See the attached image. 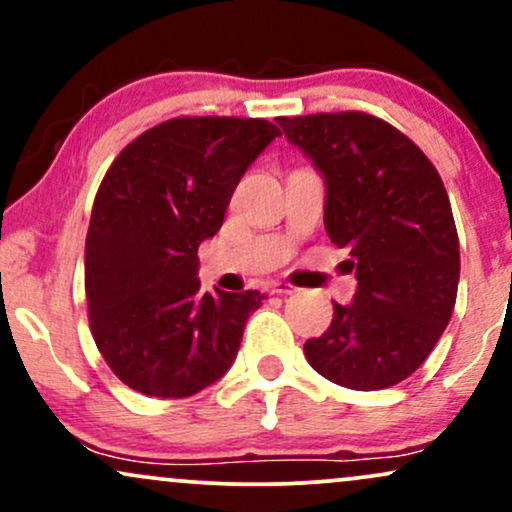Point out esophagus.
<instances>
[{
	"instance_id": "34e87169",
	"label": "esophagus",
	"mask_w": 512,
	"mask_h": 512,
	"mask_svg": "<svg viewBox=\"0 0 512 512\" xmlns=\"http://www.w3.org/2000/svg\"><path fill=\"white\" fill-rule=\"evenodd\" d=\"M272 293H279V296H289V293H296V286L289 284V281H274L272 289H269Z\"/></svg>"
}]
</instances>
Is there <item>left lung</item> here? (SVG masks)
Wrapping results in <instances>:
<instances>
[{
	"label": "left lung",
	"instance_id": "left-lung-1",
	"mask_svg": "<svg viewBox=\"0 0 512 512\" xmlns=\"http://www.w3.org/2000/svg\"><path fill=\"white\" fill-rule=\"evenodd\" d=\"M276 122L325 175L327 236L349 250L358 279L354 303H334L332 325L305 342V358L351 390L402 383L455 308L460 240L443 180L407 134L361 110Z\"/></svg>",
	"mask_w": 512,
	"mask_h": 512
}]
</instances>
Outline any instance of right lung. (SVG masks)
I'll return each mask as SVG.
<instances>
[{
  "mask_svg": "<svg viewBox=\"0 0 512 512\" xmlns=\"http://www.w3.org/2000/svg\"><path fill=\"white\" fill-rule=\"evenodd\" d=\"M279 127L260 117H173L110 163L86 233V303L110 370L149 397H190L240 349L260 291L202 293L197 248Z\"/></svg>",
  "mask_w": 512,
  "mask_h": 512,
  "instance_id": "add662e5",
  "label": "right lung"
}]
</instances>
